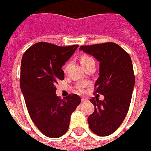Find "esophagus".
Wrapping results in <instances>:
<instances>
[{
  "label": "esophagus",
  "instance_id": "obj_1",
  "mask_svg": "<svg viewBox=\"0 0 151 151\" xmlns=\"http://www.w3.org/2000/svg\"><path fill=\"white\" fill-rule=\"evenodd\" d=\"M87 100H88V99H87V98H85V97H82V99H81L82 102H85Z\"/></svg>",
  "mask_w": 151,
  "mask_h": 151
}]
</instances>
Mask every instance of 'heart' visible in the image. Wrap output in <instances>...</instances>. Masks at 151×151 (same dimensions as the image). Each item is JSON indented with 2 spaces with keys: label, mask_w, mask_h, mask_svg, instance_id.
Wrapping results in <instances>:
<instances>
[{
  "label": "heart",
  "mask_w": 151,
  "mask_h": 151,
  "mask_svg": "<svg viewBox=\"0 0 151 151\" xmlns=\"http://www.w3.org/2000/svg\"><path fill=\"white\" fill-rule=\"evenodd\" d=\"M93 60V58L91 57H90V56H88V55H83L82 56L81 58H80V62H81V64H83V63H86V62L89 61V60ZM66 68H67V66L65 67V69H66ZM83 87V85H79V88H80V89L81 90V91Z\"/></svg>",
  "instance_id": "obj_1"
}]
</instances>
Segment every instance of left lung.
Returning a JSON list of instances; mask_svg holds the SVG:
<instances>
[{
	"label": "left lung",
	"instance_id": "left-lung-1",
	"mask_svg": "<svg viewBox=\"0 0 151 151\" xmlns=\"http://www.w3.org/2000/svg\"><path fill=\"white\" fill-rule=\"evenodd\" d=\"M80 50L99 62L94 93L104 96L103 101L90 99L95 109L88 118L89 127L98 136H108L118 129L129 111L135 83L132 59L113 42L81 46Z\"/></svg>",
	"mask_w": 151,
	"mask_h": 151
}]
</instances>
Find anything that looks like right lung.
<instances>
[{
    "mask_svg": "<svg viewBox=\"0 0 151 151\" xmlns=\"http://www.w3.org/2000/svg\"><path fill=\"white\" fill-rule=\"evenodd\" d=\"M78 47L38 42L22 56L21 91L30 118L48 137L58 138L66 133L71 113L81 102L77 94L68 95L65 99H60L55 94V85L64 79L62 66Z\"/></svg>",
    "mask_w": 151,
    "mask_h": 151,
    "instance_id": "add662e5",
    "label": "right lung"
}]
</instances>
